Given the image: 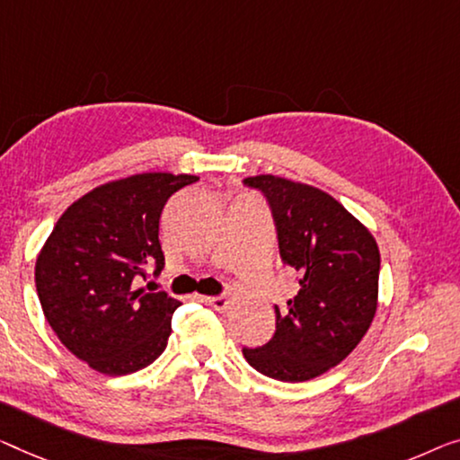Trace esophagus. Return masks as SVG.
I'll return each instance as SVG.
<instances>
[{
  "label": "esophagus",
  "instance_id": "esophagus-1",
  "mask_svg": "<svg viewBox=\"0 0 460 460\" xmlns=\"http://www.w3.org/2000/svg\"><path fill=\"white\" fill-rule=\"evenodd\" d=\"M204 301H207V304L210 305V307H215L217 312H225L229 307V299L225 297V296H212V297H204Z\"/></svg>",
  "mask_w": 460,
  "mask_h": 460
}]
</instances>
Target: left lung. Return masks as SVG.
<instances>
[{
	"label": "left lung",
	"mask_w": 460,
	"mask_h": 460,
	"mask_svg": "<svg viewBox=\"0 0 460 460\" xmlns=\"http://www.w3.org/2000/svg\"><path fill=\"white\" fill-rule=\"evenodd\" d=\"M269 204L280 262L297 272V296L274 305L277 331L243 347L253 369L280 382H305L339 366L372 324L380 252L363 225L318 188L283 177H245Z\"/></svg>",
	"instance_id": "1"
}]
</instances>
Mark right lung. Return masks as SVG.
Wrapping results in <instances>:
<instances>
[{"label":"right lung","instance_id":"add662e5","mask_svg":"<svg viewBox=\"0 0 460 460\" xmlns=\"http://www.w3.org/2000/svg\"><path fill=\"white\" fill-rule=\"evenodd\" d=\"M196 175L142 173L88 191L59 217L37 258L34 283L58 339L93 369L126 376L167 347L180 301L136 289L159 277V221L177 190Z\"/></svg>","mask_w":460,"mask_h":460}]
</instances>
